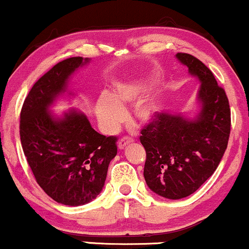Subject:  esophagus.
<instances>
[{"label": "esophagus", "mask_w": 249, "mask_h": 249, "mask_svg": "<svg viewBox=\"0 0 249 249\" xmlns=\"http://www.w3.org/2000/svg\"><path fill=\"white\" fill-rule=\"evenodd\" d=\"M133 141L131 138H127V137H124V138L119 139L118 142H117V146H118V148H121V150H123V148H125V146L126 145L130 144V142H132Z\"/></svg>", "instance_id": "obj_1"}]
</instances>
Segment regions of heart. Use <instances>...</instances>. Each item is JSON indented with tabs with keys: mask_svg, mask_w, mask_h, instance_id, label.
<instances>
[{
	"mask_svg": "<svg viewBox=\"0 0 249 249\" xmlns=\"http://www.w3.org/2000/svg\"><path fill=\"white\" fill-rule=\"evenodd\" d=\"M157 73L147 71L141 76L116 84L111 95L104 93L97 99L96 116L105 133L116 132L126 118L125 107L133 105L134 118L141 123L151 122L158 112V102L154 97L142 98L157 83Z\"/></svg>",
	"mask_w": 249,
	"mask_h": 249,
	"instance_id": "obj_1",
	"label": "heart"
}]
</instances>
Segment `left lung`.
<instances>
[{
  "instance_id": "1",
  "label": "left lung",
  "mask_w": 249,
  "mask_h": 249,
  "mask_svg": "<svg viewBox=\"0 0 249 249\" xmlns=\"http://www.w3.org/2000/svg\"><path fill=\"white\" fill-rule=\"evenodd\" d=\"M176 58L200 83L196 115L157 113L142 130L146 151L144 178L152 192L178 200L196 192L218 167L231 132V110L225 90L198 58L178 53Z\"/></svg>"
}]
</instances>
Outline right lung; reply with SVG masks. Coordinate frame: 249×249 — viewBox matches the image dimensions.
I'll use <instances>...</instances> for the list:
<instances>
[{"mask_svg": "<svg viewBox=\"0 0 249 249\" xmlns=\"http://www.w3.org/2000/svg\"><path fill=\"white\" fill-rule=\"evenodd\" d=\"M71 57L57 63L37 81L21 111L19 136L37 184L51 199L68 206H82L97 198L104 187L110 161L117 154L116 137H105L77 110L57 116L51 107L69 89L71 77L90 63Z\"/></svg>", "mask_w": 249, "mask_h": 249, "instance_id": "obj_1", "label": "right lung"}]
</instances>
